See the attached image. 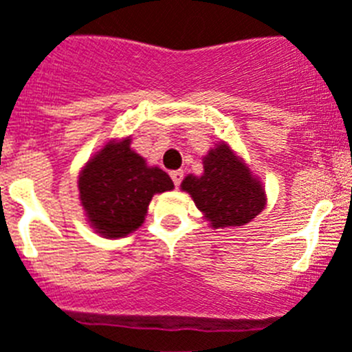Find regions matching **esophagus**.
I'll return each instance as SVG.
<instances>
[{"label": "esophagus", "mask_w": 352, "mask_h": 352, "mask_svg": "<svg viewBox=\"0 0 352 352\" xmlns=\"http://www.w3.org/2000/svg\"><path fill=\"white\" fill-rule=\"evenodd\" d=\"M170 177H172V180H173V184H175V187H179L180 184H182L184 172H182V170H173V172L170 173Z\"/></svg>", "instance_id": "34e87169"}]
</instances>
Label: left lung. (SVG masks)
I'll use <instances>...</instances> for the list:
<instances>
[{
	"label": "left lung",
	"mask_w": 352,
	"mask_h": 352,
	"mask_svg": "<svg viewBox=\"0 0 352 352\" xmlns=\"http://www.w3.org/2000/svg\"><path fill=\"white\" fill-rule=\"evenodd\" d=\"M201 177L187 175L182 189L195 199L212 228L224 229L245 226L262 212L265 195L261 182L228 144L222 142L210 151L203 161Z\"/></svg>",
	"instance_id": "obj_1"
}]
</instances>
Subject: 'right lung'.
I'll return each mask as SVG.
<instances>
[{"mask_svg":"<svg viewBox=\"0 0 352 352\" xmlns=\"http://www.w3.org/2000/svg\"><path fill=\"white\" fill-rule=\"evenodd\" d=\"M80 199L88 221L106 238H123L142 226L156 192L172 191L173 182L157 166L130 149V139L109 142L80 173Z\"/></svg>","mask_w":352,"mask_h":352,"instance_id":"obj_1","label":"right lung"}]
</instances>
